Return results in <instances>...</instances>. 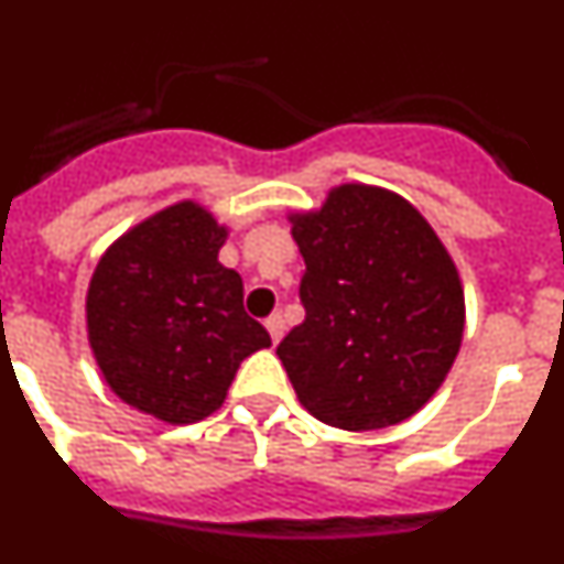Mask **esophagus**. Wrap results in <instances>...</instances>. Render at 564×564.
<instances>
[{
    "mask_svg": "<svg viewBox=\"0 0 564 564\" xmlns=\"http://www.w3.org/2000/svg\"><path fill=\"white\" fill-rule=\"evenodd\" d=\"M265 327H268V333H271L273 344L282 341V336H285V318L279 316V313H271V316L265 318Z\"/></svg>",
    "mask_w": 564,
    "mask_h": 564,
    "instance_id": "1",
    "label": "esophagus"
}]
</instances>
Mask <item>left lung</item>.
Wrapping results in <instances>:
<instances>
[{
	"mask_svg": "<svg viewBox=\"0 0 564 564\" xmlns=\"http://www.w3.org/2000/svg\"><path fill=\"white\" fill-rule=\"evenodd\" d=\"M305 322L276 347L299 403L327 426L372 432L415 415L449 376L466 327L455 259L390 188L341 183L288 217Z\"/></svg>",
	"mask_w": 564,
	"mask_h": 564,
	"instance_id": "8db88e82",
	"label": "left lung"
}]
</instances>
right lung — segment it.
<instances>
[{
  "instance_id": "obj_1",
  "label": "right lung",
  "mask_w": 564,
  "mask_h": 564,
  "mask_svg": "<svg viewBox=\"0 0 564 564\" xmlns=\"http://www.w3.org/2000/svg\"><path fill=\"white\" fill-rule=\"evenodd\" d=\"M228 228L183 200L115 239L87 291L98 370L123 403L163 423L223 406L242 358L271 336L242 307V279L217 259Z\"/></svg>"
}]
</instances>
